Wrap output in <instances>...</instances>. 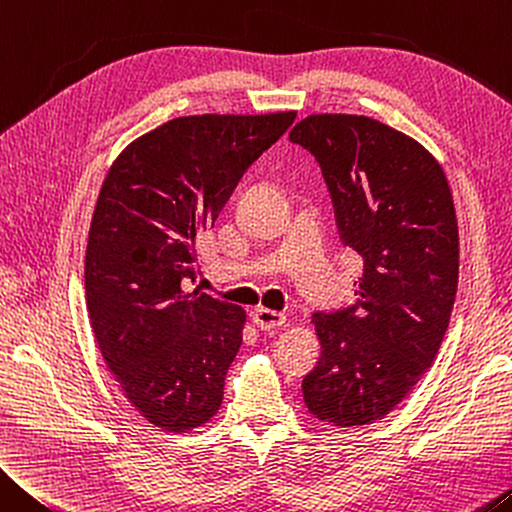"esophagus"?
<instances>
[{
  "mask_svg": "<svg viewBox=\"0 0 512 512\" xmlns=\"http://www.w3.org/2000/svg\"><path fill=\"white\" fill-rule=\"evenodd\" d=\"M254 322L258 329L263 331H272V329H279V326L286 324V315L279 313V311H270V308H256L254 313Z\"/></svg>",
  "mask_w": 512,
  "mask_h": 512,
  "instance_id": "1",
  "label": "esophagus"
}]
</instances>
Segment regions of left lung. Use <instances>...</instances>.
<instances>
[{
	"instance_id": "1",
	"label": "left lung",
	"mask_w": 512,
	"mask_h": 512,
	"mask_svg": "<svg viewBox=\"0 0 512 512\" xmlns=\"http://www.w3.org/2000/svg\"><path fill=\"white\" fill-rule=\"evenodd\" d=\"M320 163L340 240L363 258L356 304L315 313L322 342L301 390L317 420H381L429 370L458 288V222L440 163L365 115H308L290 131Z\"/></svg>"
}]
</instances>
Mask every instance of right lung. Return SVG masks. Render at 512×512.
<instances>
[{"instance_id":"1","label":"right lung","mask_w":512,"mask_h":512,"mask_svg":"<svg viewBox=\"0 0 512 512\" xmlns=\"http://www.w3.org/2000/svg\"><path fill=\"white\" fill-rule=\"evenodd\" d=\"M295 117H177L133 140L106 174L86 247L90 324L124 397L158 429L188 433L222 406L247 317L183 288L199 236Z\"/></svg>"}]
</instances>
